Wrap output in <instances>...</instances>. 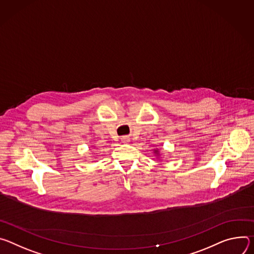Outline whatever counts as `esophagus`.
I'll use <instances>...</instances> for the list:
<instances>
[{
    "mask_svg": "<svg viewBox=\"0 0 254 254\" xmlns=\"http://www.w3.org/2000/svg\"><path fill=\"white\" fill-rule=\"evenodd\" d=\"M121 141H122V143H128V142H129V137L123 136V137L121 138Z\"/></svg>",
    "mask_w": 254,
    "mask_h": 254,
    "instance_id": "1",
    "label": "esophagus"
}]
</instances>
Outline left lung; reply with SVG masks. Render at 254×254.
Wrapping results in <instances>:
<instances>
[{
    "mask_svg": "<svg viewBox=\"0 0 254 254\" xmlns=\"http://www.w3.org/2000/svg\"><path fill=\"white\" fill-rule=\"evenodd\" d=\"M154 153H156V154H158V150H154Z\"/></svg>",
    "mask_w": 254,
    "mask_h": 254,
    "instance_id": "1",
    "label": "left lung"
}]
</instances>
